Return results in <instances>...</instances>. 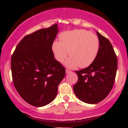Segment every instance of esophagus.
<instances>
[{
  "mask_svg": "<svg viewBox=\"0 0 128 128\" xmlns=\"http://www.w3.org/2000/svg\"><path fill=\"white\" fill-rule=\"evenodd\" d=\"M71 70H68V69H66V73H70L71 72Z\"/></svg>",
  "mask_w": 128,
  "mask_h": 128,
  "instance_id": "esophagus-1",
  "label": "esophagus"
}]
</instances>
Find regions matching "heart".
Instances as JSON below:
<instances>
[{
    "mask_svg": "<svg viewBox=\"0 0 128 128\" xmlns=\"http://www.w3.org/2000/svg\"><path fill=\"white\" fill-rule=\"evenodd\" d=\"M60 42H53L52 51L55 59L62 62L68 55L66 65L69 68L88 67L99 53L100 41L96 35L85 29H75L62 32Z\"/></svg>",
    "mask_w": 128,
    "mask_h": 128,
    "instance_id": "obj_1",
    "label": "heart"
}]
</instances>
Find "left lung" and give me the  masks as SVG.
Segmentation results:
<instances>
[{"label": "left lung", "instance_id": "obj_1", "mask_svg": "<svg viewBox=\"0 0 128 128\" xmlns=\"http://www.w3.org/2000/svg\"><path fill=\"white\" fill-rule=\"evenodd\" d=\"M100 49L94 62L82 70L76 71L78 80L73 86L77 98L90 104L99 103L109 94L115 80L117 58L108 38L96 32Z\"/></svg>", "mask_w": 128, "mask_h": 128}]
</instances>
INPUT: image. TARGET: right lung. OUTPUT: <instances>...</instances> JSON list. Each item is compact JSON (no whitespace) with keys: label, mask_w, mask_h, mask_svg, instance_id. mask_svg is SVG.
<instances>
[{"label":"right lung","mask_w":128,"mask_h":128,"mask_svg":"<svg viewBox=\"0 0 128 128\" xmlns=\"http://www.w3.org/2000/svg\"><path fill=\"white\" fill-rule=\"evenodd\" d=\"M58 24L27 35L11 56L14 86L22 98L34 106H43L55 99L66 68L54 58L52 44Z\"/></svg>","instance_id":"obj_1"}]
</instances>
